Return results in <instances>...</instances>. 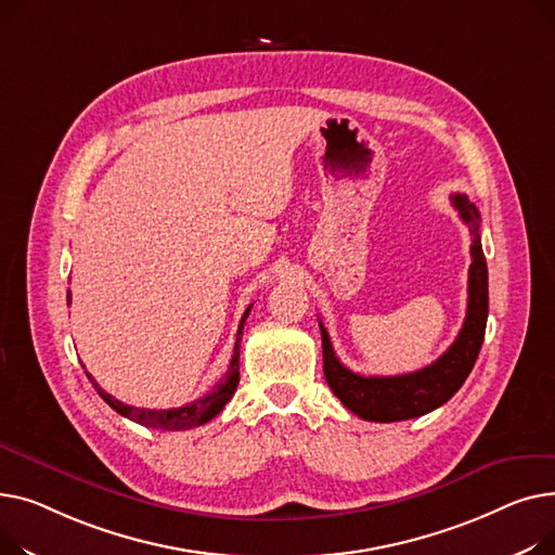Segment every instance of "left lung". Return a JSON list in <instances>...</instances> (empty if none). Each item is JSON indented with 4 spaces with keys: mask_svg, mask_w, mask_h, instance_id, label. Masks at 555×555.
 I'll list each match as a JSON object with an SVG mask.
<instances>
[{
    "mask_svg": "<svg viewBox=\"0 0 555 555\" xmlns=\"http://www.w3.org/2000/svg\"><path fill=\"white\" fill-rule=\"evenodd\" d=\"M450 199L470 228L473 264L468 273V309L464 327L443 356L418 372L399 376H361L338 361L330 334L320 322L324 378L340 403L365 421L392 423L437 410L464 385L479 356L488 318V269L479 237V210L468 202L466 194L457 192Z\"/></svg>",
    "mask_w": 555,
    "mask_h": 555,
    "instance_id": "left-lung-1",
    "label": "left lung"
}]
</instances>
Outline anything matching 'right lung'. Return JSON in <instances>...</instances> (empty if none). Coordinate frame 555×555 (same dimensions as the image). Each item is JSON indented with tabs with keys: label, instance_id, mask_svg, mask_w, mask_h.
I'll use <instances>...</instances> for the list:
<instances>
[{
	"label": "right lung",
	"instance_id": "right-lung-1",
	"mask_svg": "<svg viewBox=\"0 0 555 555\" xmlns=\"http://www.w3.org/2000/svg\"><path fill=\"white\" fill-rule=\"evenodd\" d=\"M67 302H72V296H67ZM253 307V305H250ZM250 307L244 311L242 315V322H240V330H237V343H235V349H233V358H231V367H228L225 376L210 389L208 395H204L202 399L192 401L183 408H172V410H150V408H132V405H125L120 401H116L112 395H107L105 389L98 387V383L93 380L91 374L89 380L93 383V387L98 389V395L103 397V401L116 410L118 414L132 418L137 423H141V426L145 428H156V430H188V428H197V426H204V423H208L210 418H215L223 408L225 403L233 399L235 389H237V383H240V336L244 332V322L250 313Z\"/></svg>",
	"mask_w": 555,
	"mask_h": 555
}]
</instances>
